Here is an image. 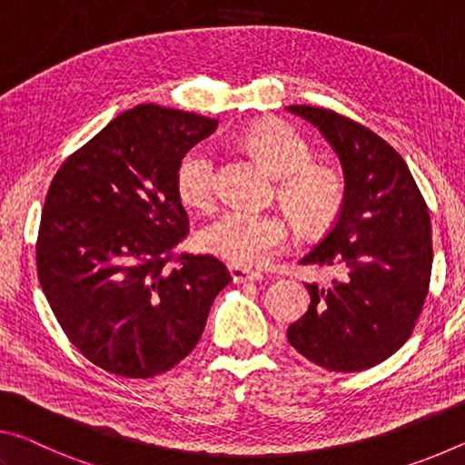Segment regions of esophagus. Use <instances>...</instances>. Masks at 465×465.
Here are the masks:
<instances>
[{
  "instance_id": "34e87169",
  "label": "esophagus",
  "mask_w": 465,
  "mask_h": 465,
  "mask_svg": "<svg viewBox=\"0 0 465 465\" xmlns=\"http://www.w3.org/2000/svg\"><path fill=\"white\" fill-rule=\"evenodd\" d=\"M228 273H231L232 282H253V280H260V272H251L247 268H241V265H228Z\"/></svg>"
}]
</instances>
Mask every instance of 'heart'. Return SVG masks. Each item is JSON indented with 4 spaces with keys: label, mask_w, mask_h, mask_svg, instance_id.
<instances>
[{
    "label": "heart",
    "mask_w": 465,
    "mask_h": 465,
    "mask_svg": "<svg viewBox=\"0 0 465 465\" xmlns=\"http://www.w3.org/2000/svg\"><path fill=\"white\" fill-rule=\"evenodd\" d=\"M247 146L280 177L278 197L294 223L319 231L336 220L344 203V179L325 164H313V150L292 127L263 124L251 129ZM174 189L192 208H208L216 195V163L210 148L195 146L181 156ZM291 241V224L280 214L224 210L197 232L208 253L241 268H265Z\"/></svg>",
    "instance_id": "1"
}]
</instances>
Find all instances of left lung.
Masks as SVG:
<instances>
[{
	"label": "left lung",
	"mask_w": 465,
	"mask_h": 465,
	"mask_svg": "<svg viewBox=\"0 0 465 465\" xmlns=\"http://www.w3.org/2000/svg\"><path fill=\"white\" fill-rule=\"evenodd\" d=\"M331 143L344 169V203L301 263L336 270L330 286L304 284L307 313L288 341L327 371L356 372L406 344L429 294L430 216L412 173L375 132L336 111L291 104Z\"/></svg>",
	"instance_id": "1"
}]
</instances>
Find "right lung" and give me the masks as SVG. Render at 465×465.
<instances>
[{
	"mask_svg": "<svg viewBox=\"0 0 465 465\" xmlns=\"http://www.w3.org/2000/svg\"><path fill=\"white\" fill-rule=\"evenodd\" d=\"M216 125L195 113L134 106L51 181L36 241L39 282L65 336L106 372L148 379L171 371L200 341L212 302L231 282L214 255H174L189 231L174 171Z\"/></svg>",
	"mask_w": 465,
	"mask_h": 465,
	"instance_id": "1",
	"label": "right lung"
}]
</instances>
